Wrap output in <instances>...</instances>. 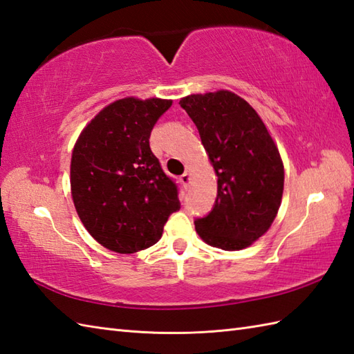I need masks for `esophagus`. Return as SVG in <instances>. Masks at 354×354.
<instances>
[{
	"label": "esophagus",
	"mask_w": 354,
	"mask_h": 354,
	"mask_svg": "<svg viewBox=\"0 0 354 354\" xmlns=\"http://www.w3.org/2000/svg\"><path fill=\"white\" fill-rule=\"evenodd\" d=\"M181 183L184 184L185 189H189L190 184H192V173H190V170H187L184 175L181 176Z\"/></svg>",
	"instance_id": "esophagus-1"
}]
</instances>
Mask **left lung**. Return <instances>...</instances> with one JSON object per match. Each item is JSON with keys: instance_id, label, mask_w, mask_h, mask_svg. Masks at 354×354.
Wrapping results in <instances>:
<instances>
[{"instance_id": "left-lung-1", "label": "left lung", "mask_w": 354, "mask_h": 354, "mask_svg": "<svg viewBox=\"0 0 354 354\" xmlns=\"http://www.w3.org/2000/svg\"><path fill=\"white\" fill-rule=\"evenodd\" d=\"M179 104L217 176L216 204L194 228L209 246L245 250L270 228L281 205L284 165L275 141L257 111L228 89L190 94Z\"/></svg>"}]
</instances>
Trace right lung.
I'll use <instances>...</instances> for the list:
<instances>
[{
	"label": "right lung",
	"instance_id": "right-lung-1",
	"mask_svg": "<svg viewBox=\"0 0 354 354\" xmlns=\"http://www.w3.org/2000/svg\"><path fill=\"white\" fill-rule=\"evenodd\" d=\"M171 100L124 97L89 122L74 145L71 196L86 231L102 246L133 254L155 245L179 209L176 184L149 145Z\"/></svg>",
	"mask_w": 354,
	"mask_h": 354
}]
</instances>
